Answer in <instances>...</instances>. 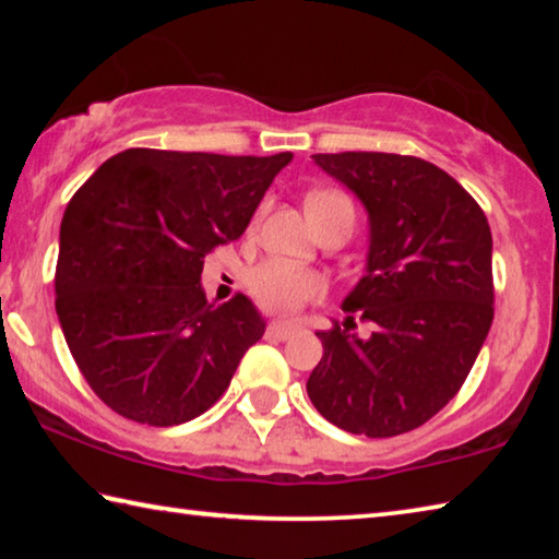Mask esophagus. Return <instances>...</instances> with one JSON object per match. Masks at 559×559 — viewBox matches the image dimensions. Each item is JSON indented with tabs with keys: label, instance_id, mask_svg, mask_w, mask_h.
Here are the masks:
<instances>
[{
	"label": "esophagus",
	"instance_id": "34e87169",
	"mask_svg": "<svg viewBox=\"0 0 559 559\" xmlns=\"http://www.w3.org/2000/svg\"><path fill=\"white\" fill-rule=\"evenodd\" d=\"M296 325H290V323H271L269 328H266V337H271V340H288V337H293L296 335Z\"/></svg>",
	"mask_w": 559,
	"mask_h": 559
}]
</instances>
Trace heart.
<instances>
[{
	"mask_svg": "<svg viewBox=\"0 0 559 559\" xmlns=\"http://www.w3.org/2000/svg\"><path fill=\"white\" fill-rule=\"evenodd\" d=\"M335 194L340 192H313L308 197V204ZM249 288L263 310L276 316H290L306 306V302L323 296L325 283L313 269L273 259L251 269Z\"/></svg>",
	"mask_w": 559,
	"mask_h": 559,
	"instance_id": "b5f03b06",
	"label": "heart"
}]
</instances>
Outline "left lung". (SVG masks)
Listing matches in <instances>:
<instances>
[{
	"mask_svg": "<svg viewBox=\"0 0 559 559\" xmlns=\"http://www.w3.org/2000/svg\"><path fill=\"white\" fill-rule=\"evenodd\" d=\"M370 212L367 276L345 310L374 333H316L323 359L308 396L330 424L370 439L400 437L439 414L466 382L493 323V236L456 179L421 157L313 155Z\"/></svg>",
	"mask_w": 559,
	"mask_h": 559,
	"instance_id": "1",
	"label": "left lung"
}]
</instances>
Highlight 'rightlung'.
Here are the masks:
<instances>
[{
    "label": "right lung",
    "mask_w": 559,
    "mask_h": 559,
    "mask_svg": "<svg viewBox=\"0 0 559 559\" xmlns=\"http://www.w3.org/2000/svg\"><path fill=\"white\" fill-rule=\"evenodd\" d=\"M290 159L130 147L71 197L56 316L81 374L112 412L175 427L226 392L266 325L243 293L222 306L204 298V257L239 239Z\"/></svg>",
    "instance_id": "add662e5"
}]
</instances>
